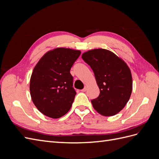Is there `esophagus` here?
<instances>
[{
	"label": "esophagus",
	"instance_id": "1",
	"mask_svg": "<svg viewBox=\"0 0 159 159\" xmlns=\"http://www.w3.org/2000/svg\"><path fill=\"white\" fill-rule=\"evenodd\" d=\"M86 90H87V87H86V86H85L84 88L83 89H81V91H83V92H84V91H85Z\"/></svg>",
	"mask_w": 159,
	"mask_h": 159
}]
</instances>
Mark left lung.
<instances>
[{"label": "left lung", "instance_id": "1", "mask_svg": "<svg viewBox=\"0 0 159 159\" xmlns=\"http://www.w3.org/2000/svg\"><path fill=\"white\" fill-rule=\"evenodd\" d=\"M81 57L92 69L100 90L91 100L93 108L104 116H113L121 111L131 97L132 76L125 62L105 49L86 52Z\"/></svg>", "mask_w": 159, "mask_h": 159}]
</instances>
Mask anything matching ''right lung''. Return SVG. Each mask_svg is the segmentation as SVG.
<instances>
[{
    "label": "right lung",
    "mask_w": 159,
    "mask_h": 159,
    "mask_svg": "<svg viewBox=\"0 0 159 159\" xmlns=\"http://www.w3.org/2000/svg\"><path fill=\"white\" fill-rule=\"evenodd\" d=\"M80 54L79 50L59 48L47 52L34 68L32 100L46 116L57 119L70 109L76 94L70 69Z\"/></svg>",
    "instance_id": "right-lung-1"
}]
</instances>
